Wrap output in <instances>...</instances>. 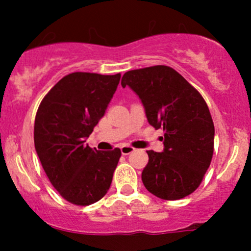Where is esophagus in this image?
I'll return each mask as SVG.
<instances>
[{"label":"esophagus","mask_w":251,"mask_h":251,"mask_svg":"<svg viewBox=\"0 0 251 251\" xmlns=\"http://www.w3.org/2000/svg\"><path fill=\"white\" fill-rule=\"evenodd\" d=\"M120 150H122V153L124 155H127L134 151V148H132V146L129 145H123L122 148H120Z\"/></svg>","instance_id":"1"}]
</instances>
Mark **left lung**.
Wrapping results in <instances>:
<instances>
[{
	"label": "left lung",
	"instance_id": "obj_1",
	"mask_svg": "<svg viewBox=\"0 0 251 251\" xmlns=\"http://www.w3.org/2000/svg\"><path fill=\"white\" fill-rule=\"evenodd\" d=\"M122 86H128L142 100L150 125L164 131V151H146L145 188L166 201L192 194L214 154L215 126L205 100L169 66L126 72Z\"/></svg>",
	"mask_w": 251,
	"mask_h": 251
}]
</instances>
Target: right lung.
<instances>
[{
	"label": "right lung",
	"mask_w": 251,
	"mask_h": 251,
	"mask_svg": "<svg viewBox=\"0 0 251 251\" xmlns=\"http://www.w3.org/2000/svg\"><path fill=\"white\" fill-rule=\"evenodd\" d=\"M120 76L71 73L46 94L37 109L36 153L51 185L75 205H89L107 194L122 155L120 149L98 151L85 145L105 114Z\"/></svg>",
	"instance_id": "right-lung-1"
}]
</instances>
